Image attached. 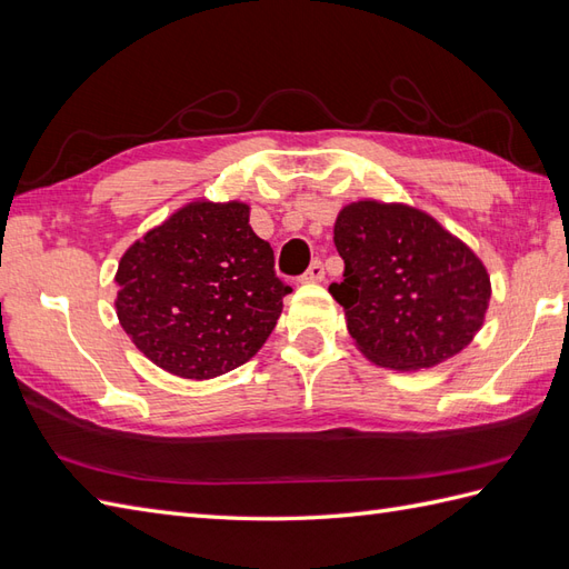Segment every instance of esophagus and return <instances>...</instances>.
Returning a JSON list of instances; mask_svg holds the SVG:
<instances>
[{
    "label": "esophagus",
    "mask_w": 569,
    "mask_h": 569,
    "mask_svg": "<svg viewBox=\"0 0 569 569\" xmlns=\"http://www.w3.org/2000/svg\"><path fill=\"white\" fill-rule=\"evenodd\" d=\"M322 279H325V264L319 259H315L312 264H310V269L300 276L302 283H319Z\"/></svg>",
    "instance_id": "34e87169"
}]
</instances>
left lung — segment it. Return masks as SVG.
Instances as JSON below:
<instances>
[{"label":"left lung","instance_id":"obj_1","mask_svg":"<svg viewBox=\"0 0 569 569\" xmlns=\"http://www.w3.org/2000/svg\"><path fill=\"white\" fill-rule=\"evenodd\" d=\"M343 281L329 293L375 366L423 370L473 341L490 302V276L469 247L406 203L353 201L333 226Z\"/></svg>","mask_w":569,"mask_h":569}]
</instances>
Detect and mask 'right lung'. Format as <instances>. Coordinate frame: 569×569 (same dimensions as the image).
I'll return each mask as SVG.
<instances>
[{
  "instance_id": "add662e5",
  "label": "right lung",
  "mask_w": 569,
  "mask_h": 569,
  "mask_svg": "<svg viewBox=\"0 0 569 569\" xmlns=\"http://www.w3.org/2000/svg\"><path fill=\"white\" fill-rule=\"evenodd\" d=\"M118 317L139 351L170 375L211 380L250 360L290 293L242 201H192L122 254Z\"/></svg>"
}]
</instances>
